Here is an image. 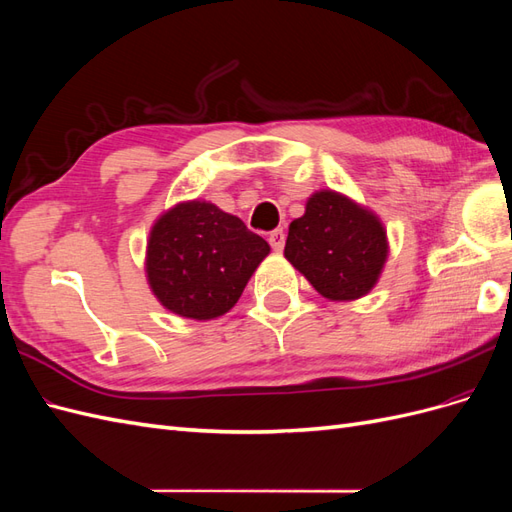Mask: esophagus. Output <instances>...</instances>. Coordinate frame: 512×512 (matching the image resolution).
<instances>
[{"label":"esophagus","instance_id":"34e87169","mask_svg":"<svg viewBox=\"0 0 512 512\" xmlns=\"http://www.w3.org/2000/svg\"><path fill=\"white\" fill-rule=\"evenodd\" d=\"M269 243H271V247H273L275 252H282V247H284V243H286L284 230H282V228H275L273 232H269Z\"/></svg>","mask_w":512,"mask_h":512}]
</instances>
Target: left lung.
<instances>
[{"instance_id": "obj_1", "label": "left lung", "mask_w": 512, "mask_h": 512, "mask_svg": "<svg viewBox=\"0 0 512 512\" xmlns=\"http://www.w3.org/2000/svg\"><path fill=\"white\" fill-rule=\"evenodd\" d=\"M284 256L322 297L354 301L376 286L389 241L374 211L320 190L307 198L301 218L290 222Z\"/></svg>"}]
</instances>
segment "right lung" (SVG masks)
<instances>
[{
	"label": "right lung",
	"mask_w": 512,
	"mask_h": 512,
	"mask_svg": "<svg viewBox=\"0 0 512 512\" xmlns=\"http://www.w3.org/2000/svg\"><path fill=\"white\" fill-rule=\"evenodd\" d=\"M269 243L207 200H188L162 213L147 241V282L177 316L213 320L241 297Z\"/></svg>",
	"instance_id": "add662e5"
}]
</instances>
